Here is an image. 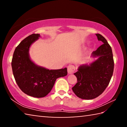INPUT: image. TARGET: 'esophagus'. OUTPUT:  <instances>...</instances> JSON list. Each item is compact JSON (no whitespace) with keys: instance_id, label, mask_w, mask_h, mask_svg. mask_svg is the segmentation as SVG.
Masks as SVG:
<instances>
[{"instance_id":"esophagus-1","label":"esophagus","mask_w":127,"mask_h":127,"mask_svg":"<svg viewBox=\"0 0 127 127\" xmlns=\"http://www.w3.org/2000/svg\"><path fill=\"white\" fill-rule=\"evenodd\" d=\"M75 66L73 65H72V64H70L68 66V73L69 74H72L75 71Z\"/></svg>"}]
</instances>
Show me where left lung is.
<instances>
[{
    "instance_id": "1",
    "label": "left lung",
    "mask_w": 127,
    "mask_h": 127,
    "mask_svg": "<svg viewBox=\"0 0 127 127\" xmlns=\"http://www.w3.org/2000/svg\"><path fill=\"white\" fill-rule=\"evenodd\" d=\"M103 44L92 53L91 57L97 58L89 65L79 66L74 73L77 83L72 87L76 95L82 99L91 100L100 96L110 82L114 71L113 55L111 48L104 37L96 34Z\"/></svg>"
}]
</instances>
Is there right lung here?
I'll use <instances>...</instances> for the list:
<instances>
[{
  "mask_svg": "<svg viewBox=\"0 0 127 127\" xmlns=\"http://www.w3.org/2000/svg\"><path fill=\"white\" fill-rule=\"evenodd\" d=\"M40 37L33 33L16 47L12 61V71L18 87L25 94L34 97H44L51 91L58 78L67 75V68L49 70L31 61L29 49Z\"/></svg>",
  "mask_w": 127,
  "mask_h": 127,
  "instance_id": "obj_1",
  "label": "right lung"
}]
</instances>
